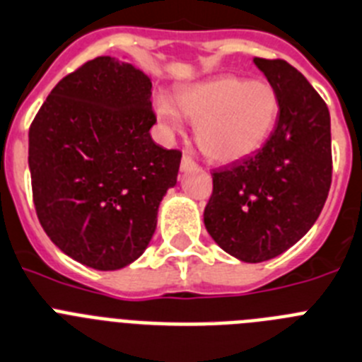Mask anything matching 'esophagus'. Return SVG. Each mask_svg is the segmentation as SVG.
I'll return each instance as SVG.
<instances>
[{"label": "esophagus", "mask_w": 362, "mask_h": 362, "mask_svg": "<svg viewBox=\"0 0 362 362\" xmlns=\"http://www.w3.org/2000/svg\"><path fill=\"white\" fill-rule=\"evenodd\" d=\"M197 165H199V163L194 162V160L191 158L189 155L182 156V163H180L182 171H191V169H194V168H197Z\"/></svg>", "instance_id": "obj_1"}]
</instances>
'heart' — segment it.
<instances>
[{
  "label": "heart",
  "mask_w": 362,
  "mask_h": 362,
  "mask_svg": "<svg viewBox=\"0 0 362 362\" xmlns=\"http://www.w3.org/2000/svg\"><path fill=\"white\" fill-rule=\"evenodd\" d=\"M177 103L194 120L200 151L215 162H235L255 153L279 120L275 89L264 81L238 76H218L182 87ZM177 107L168 96L156 98V115L169 131H178L182 125Z\"/></svg>",
  "instance_id": "b5f03b06"
}]
</instances>
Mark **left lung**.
I'll use <instances>...</instances> for the list:
<instances>
[{"instance_id": "obj_1", "label": "left lung", "mask_w": 362, "mask_h": 362, "mask_svg": "<svg viewBox=\"0 0 362 362\" xmlns=\"http://www.w3.org/2000/svg\"><path fill=\"white\" fill-rule=\"evenodd\" d=\"M279 98V120L262 149L211 173L207 233L242 262L284 253L319 218L332 185L329 111L284 59L255 58Z\"/></svg>"}]
</instances>
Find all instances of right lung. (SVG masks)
Returning a JSON list of instances; mask_svg holds the SVG:
<instances>
[{
    "label": "right lung",
    "instance_id": "1",
    "mask_svg": "<svg viewBox=\"0 0 362 362\" xmlns=\"http://www.w3.org/2000/svg\"><path fill=\"white\" fill-rule=\"evenodd\" d=\"M151 80L111 56L86 62L50 90L29 129L36 215L71 259L112 272L156 229L182 153L153 142Z\"/></svg>",
    "mask_w": 362,
    "mask_h": 362
}]
</instances>
